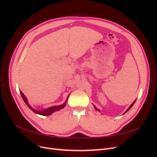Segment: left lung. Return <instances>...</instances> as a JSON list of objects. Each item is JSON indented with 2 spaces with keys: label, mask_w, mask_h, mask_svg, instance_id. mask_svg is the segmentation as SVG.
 Segmentation results:
<instances>
[{
  "label": "left lung",
  "mask_w": 157,
  "mask_h": 157,
  "mask_svg": "<svg viewBox=\"0 0 157 157\" xmlns=\"http://www.w3.org/2000/svg\"><path fill=\"white\" fill-rule=\"evenodd\" d=\"M135 102H136V100H135V101H134V102H133V103H132V105H130V107H129V108H128V109H127V110H126V112H125V113H126V112H127V111H129V110H130V109H131V107H132V106H133V105H134V103H135ZM94 108H95V109H96V110H98V111H99V109H97V108H96V107H95V106H94Z\"/></svg>",
  "instance_id": "left-lung-1"
}]
</instances>
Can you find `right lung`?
Wrapping results in <instances>:
<instances>
[{
    "instance_id": "obj_1",
    "label": "right lung",
    "mask_w": 157,
    "mask_h": 157,
    "mask_svg": "<svg viewBox=\"0 0 157 157\" xmlns=\"http://www.w3.org/2000/svg\"><path fill=\"white\" fill-rule=\"evenodd\" d=\"M20 92L21 96V97H22V98H23V101H24V102L25 103L26 105H27L28 107H29V108L31 109V110L33 111L34 113H36V114H39V115H43V116H48V115H51V114L53 113L54 112L57 111H59V109L63 108V107L65 106V105H66V103H67V99H68V97H69V96H68V97H67V100H66L65 102L63 104H62V105L51 107L46 109H45V110H43V111H36V110H35V109H33V108L29 105V103H28L27 100V98H26L25 96H24V94H23L22 93V92L21 91V90H20Z\"/></svg>"
}]
</instances>
